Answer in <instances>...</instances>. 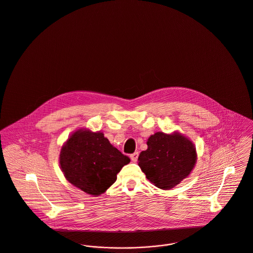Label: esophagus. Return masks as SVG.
<instances>
[{
  "label": "esophagus",
  "instance_id": "1",
  "mask_svg": "<svg viewBox=\"0 0 253 253\" xmlns=\"http://www.w3.org/2000/svg\"><path fill=\"white\" fill-rule=\"evenodd\" d=\"M138 156H139V153L136 152L134 153H132L131 155H130V159H131V161L132 162H136L137 161V159H138Z\"/></svg>",
  "mask_w": 253,
  "mask_h": 253
}]
</instances>
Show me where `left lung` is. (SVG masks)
<instances>
[{
  "instance_id": "obj_1",
  "label": "left lung",
  "mask_w": 253,
  "mask_h": 253,
  "mask_svg": "<svg viewBox=\"0 0 253 253\" xmlns=\"http://www.w3.org/2000/svg\"><path fill=\"white\" fill-rule=\"evenodd\" d=\"M147 145L148 149L138 157V165L152 184L162 190L179 184L195 168L196 147L180 132H155Z\"/></svg>"
}]
</instances>
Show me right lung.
<instances>
[{"label": "right lung", "mask_w": 253, "mask_h": 253, "mask_svg": "<svg viewBox=\"0 0 253 253\" xmlns=\"http://www.w3.org/2000/svg\"><path fill=\"white\" fill-rule=\"evenodd\" d=\"M129 162L102 132L87 128L70 135L59 154L60 169L68 181L95 197L112 185L121 169Z\"/></svg>", "instance_id": "add662e5"}]
</instances>
